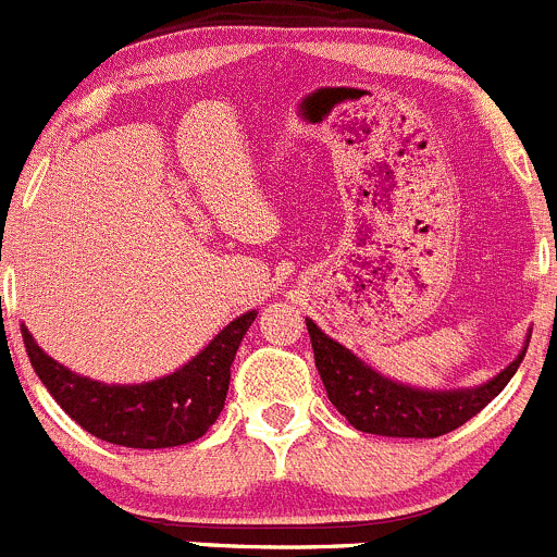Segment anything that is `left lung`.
I'll return each mask as SVG.
<instances>
[{
	"label": "left lung",
	"instance_id": "left-lung-1",
	"mask_svg": "<svg viewBox=\"0 0 557 557\" xmlns=\"http://www.w3.org/2000/svg\"><path fill=\"white\" fill-rule=\"evenodd\" d=\"M305 324L313 343L315 368H319L332 407L357 431L379 436H412V440L443 436L475 418L511 382L530 343L528 332L522 351L497 376L478 387L420 389L373 371L355 351L332 341L310 319H305Z\"/></svg>",
	"mask_w": 557,
	"mask_h": 557
}]
</instances>
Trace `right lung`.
<instances>
[{"label": "right lung", "mask_w": 557, "mask_h": 557, "mask_svg": "<svg viewBox=\"0 0 557 557\" xmlns=\"http://www.w3.org/2000/svg\"><path fill=\"white\" fill-rule=\"evenodd\" d=\"M255 310L233 319L200 355L178 371L139 384H103L71 371L40 349L21 324L29 362L51 398L103 443L123 448H175L195 443L220 418L231 384V366Z\"/></svg>", "instance_id": "obj_1"}]
</instances>
